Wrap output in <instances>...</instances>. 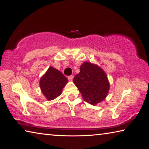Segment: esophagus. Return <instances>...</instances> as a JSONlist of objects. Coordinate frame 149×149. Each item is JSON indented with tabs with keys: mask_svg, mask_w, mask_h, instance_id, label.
I'll return each mask as SVG.
<instances>
[{
	"mask_svg": "<svg viewBox=\"0 0 149 149\" xmlns=\"http://www.w3.org/2000/svg\"><path fill=\"white\" fill-rule=\"evenodd\" d=\"M73 78H74L73 75H70V76H68V80L70 81H72Z\"/></svg>",
	"mask_w": 149,
	"mask_h": 149,
	"instance_id": "esophagus-1",
	"label": "esophagus"
}]
</instances>
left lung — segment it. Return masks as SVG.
Wrapping results in <instances>:
<instances>
[{"mask_svg": "<svg viewBox=\"0 0 149 149\" xmlns=\"http://www.w3.org/2000/svg\"><path fill=\"white\" fill-rule=\"evenodd\" d=\"M74 83L85 101L95 105L107 97L110 84L105 72L97 65L85 62L80 72L74 78Z\"/></svg>", "mask_w": 149, "mask_h": 149, "instance_id": "left-lung-1", "label": "left lung"}]
</instances>
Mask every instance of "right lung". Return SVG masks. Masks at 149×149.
Here are the masks:
<instances>
[{"mask_svg": "<svg viewBox=\"0 0 149 149\" xmlns=\"http://www.w3.org/2000/svg\"><path fill=\"white\" fill-rule=\"evenodd\" d=\"M68 79L58 70L50 67L40 79V87L42 94L49 100L56 99L61 95Z\"/></svg>", "mask_w": 149, "mask_h": 149, "instance_id": "obj_1", "label": "right lung"}]
</instances>
